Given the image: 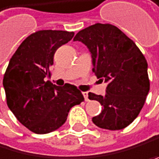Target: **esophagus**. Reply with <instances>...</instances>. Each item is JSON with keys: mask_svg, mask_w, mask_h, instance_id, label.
<instances>
[{"mask_svg": "<svg viewBox=\"0 0 159 159\" xmlns=\"http://www.w3.org/2000/svg\"><path fill=\"white\" fill-rule=\"evenodd\" d=\"M83 94H84V100L89 101V93H87V92H83Z\"/></svg>", "mask_w": 159, "mask_h": 159, "instance_id": "34e87169", "label": "esophagus"}]
</instances>
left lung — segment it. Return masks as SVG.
<instances>
[{
    "instance_id": "1",
    "label": "left lung",
    "mask_w": 159,
    "mask_h": 159,
    "mask_svg": "<svg viewBox=\"0 0 159 159\" xmlns=\"http://www.w3.org/2000/svg\"><path fill=\"white\" fill-rule=\"evenodd\" d=\"M74 40L86 45L92 72L108 84L105 95L89 93V98L103 108L92 122L112 131L126 128L140 114L149 91L146 58L134 41L109 23L90 25L79 31Z\"/></svg>"
}]
</instances>
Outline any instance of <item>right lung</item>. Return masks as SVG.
<instances>
[{"mask_svg": "<svg viewBox=\"0 0 159 159\" xmlns=\"http://www.w3.org/2000/svg\"><path fill=\"white\" fill-rule=\"evenodd\" d=\"M74 32L39 30L30 34L11 58L2 80L7 104L20 123L35 134L53 132L66 122L70 109L84 100L76 86L50 80L54 54Z\"/></svg>", "mask_w": 159, "mask_h": 159, "instance_id": "obj_1", "label": "right lung"}]
</instances>
